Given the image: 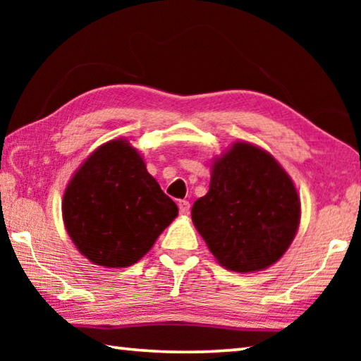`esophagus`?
<instances>
[{
  "instance_id": "esophagus-1",
  "label": "esophagus",
  "mask_w": 361,
  "mask_h": 361,
  "mask_svg": "<svg viewBox=\"0 0 361 361\" xmlns=\"http://www.w3.org/2000/svg\"><path fill=\"white\" fill-rule=\"evenodd\" d=\"M178 209H180L181 215H186V213H189V209H191V205H189L188 200H180Z\"/></svg>"
}]
</instances>
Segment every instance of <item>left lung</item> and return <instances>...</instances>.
I'll list each match as a JSON object with an SVG mask.
<instances>
[{
    "mask_svg": "<svg viewBox=\"0 0 361 361\" xmlns=\"http://www.w3.org/2000/svg\"><path fill=\"white\" fill-rule=\"evenodd\" d=\"M192 223L223 267L262 271L295 239L301 202L290 175L267 151L235 142L212 166L210 189L192 205Z\"/></svg>",
    "mask_w": 361,
    "mask_h": 361,
    "instance_id": "left-lung-1",
    "label": "left lung"
}]
</instances>
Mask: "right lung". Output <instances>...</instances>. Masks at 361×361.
<instances>
[{
  "label": "right lung",
  "instance_id": "obj_1",
  "mask_svg": "<svg viewBox=\"0 0 361 361\" xmlns=\"http://www.w3.org/2000/svg\"><path fill=\"white\" fill-rule=\"evenodd\" d=\"M73 243L94 264L127 267L149 252L178 207L127 140H111L73 175L62 202Z\"/></svg>",
  "mask_w": 361,
  "mask_h": 361
}]
</instances>
